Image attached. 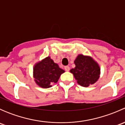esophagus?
<instances>
[{
  "instance_id": "obj_1",
  "label": "esophagus",
  "mask_w": 125,
  "mask_h": 125,
  "mask_svg": "<svg viewBox=\"0 0 125 125\" xmlns=\"http://www.w3.org/2000/svg\"><path fill=\"white\" fill-rule=\"evenodd\" d=\"M65 71H69L70 70V68L68 66H65Z\"/></svg>"
}]
</instances>
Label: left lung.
I'll return each instance as SVG.
<instances>
[{
    "mask_svg": "<svg viewBox=\"0 0 125 125\" xmlns=\"http://www.w3.org/2000/svg\"><path fill=\"white\" fill-rule=\"evenodd\" d=\"M74 63L75 67L71 69L70 72L80 85L87 87L93 85L99 79L100 68L92 58L79 55Z\"/></svg>",
    "mask_w": 125,
    "mask_h": 125,
    "instance_id": "left-lung-1",
    "label": "left lung"
}]
</instances>
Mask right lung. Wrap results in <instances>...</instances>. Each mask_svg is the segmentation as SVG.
I'll return each mask as SVG.
<instances>
[{"mask_svg": "<svg viewBox=\"0 0 125 125\" xmlns=\"http://www.w3.org/2000/svg\"><path fill=\"white\" fill-rule=\"evenodd\" d=\"M65 71L60 68L50 57L36 64L34 67V77L40 87L47 88L56 83Z\"/></svg>", "mask_w": 125, "mask_h": 125, "instance_id": "right-lung-1", "label": "right lung"}]
</instances>
